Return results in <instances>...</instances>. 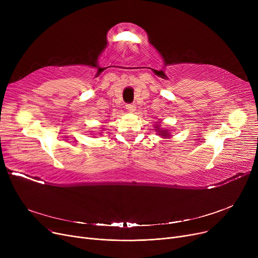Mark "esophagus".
I'll return each mask as SVG.
<instances>
[{
	"label": "esophagus",
	"mask_w": 258,
	"mask_h": 258,
	"mask_svg": "<svg viewBox=\"0 0 258 258\" xmlns=\"http://www.w3.org/2000/svg\"><path fill=\"white\" fill-rule=\"evenodd\" d=\"M125 107H126V110H127L128 112H134L135 108H136V105H135L134 103H126Z\"/></svg>",
	"instance_id": "esophagus-1"
}]
</instances>
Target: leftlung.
<instances>
[{"instance_id":"obj_1","label":"left lung","mask_w":258,"mask_h":258,"mask_svg":"<svg viewBox=\"0 0 258 258\" xmlns=\"http://www.w3.org/2000/svg\"><path fill=\"white\" fill-rule=\"evenodd\" d=\"M157 128H158V127H157ZM158 132L160 133L161 136H165V137H166L167 135H168V133H166V130H165V131H164V130H163V131H158Z\"/></svg>"}]
</instances>
